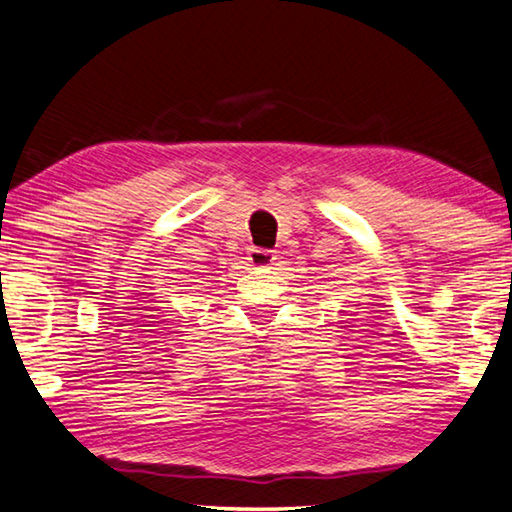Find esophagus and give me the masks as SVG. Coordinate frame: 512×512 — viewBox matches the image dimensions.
<instances>
[{
    "instance_id": "esophagus-1",
    "label": "esophagus",
    "mask_w": 512,
    "mask_h": 512,
    "mask_svg": "<svg viewBox=\"0 0 512 512\" xmlns=\"http://www.w3.org/2000/svg\"><path fill=\"white\" fill-rule=\"evenodd\" d=\"M248 262L250 266L255 268H266L275 262V255L271 250H264V248H250L248 250Z\"/></svg>"
}]
</instances>
